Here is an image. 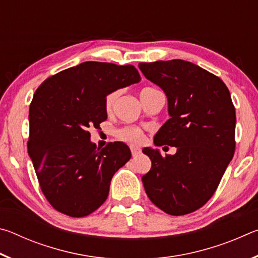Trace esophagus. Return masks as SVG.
<instances>
[{"label":"esophagus","instance_id":"34e87169","mask_svg":"<svg viewBox=\"0 0 258 258\" xmlns=\"http://www.w3.org/2000/svg\"><path fill=\"white\" fill-rule=\"evenodd\" d=\"M131 152H132L133 157H137L141 154V149H139L137 147H131Z\"/></svg>","mask_w":258,"mask_h":258}]
</instances>
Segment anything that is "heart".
I'll return each instance as SVG.
<instances>
[{"mask_svg": "<svg viewBox=\"0 0 258 258\" xmlns=\"http://www.w3.org/2000/svg\"><path fill=\"white\" fill-rule=\"evenodd\" d=\"M157 92H160V91L155 89V87H143V89L140 91L141 101H146L148 98H150L152 94H155ZM118 91H113V92L109 93L106 99H104V108H106L107 111L111 110L116 99L118 98ZM115 137L117 139H119L120 141L130 143V145H140V143L145 141V133H143V131L139 127H134V126H124V127L118 128L115 132Z\"/></svg>", "mask_w": 258, "mask_h": 258, "instance_id": "b5f03b06", "label": "heart"}]
</instances>
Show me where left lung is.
Wrapping results in <instances>:
<instances>
[{"mask_svg":"<svg viewBox=\"0 0 258 258\" xmlns=\"http://www.w3.org/2000/svg\"><path fill=\"white\" fill-rule=\"evenodd\" d=\"M140 71L160 86L171 116L154 139L176 154L145 148L151 168L142 176L151 203L180 216L203 207L216 191L235 150V110L224 82L189 61L140 62Z\"/></svg>","mask_w":258,"mask_h":258,"instance_id":"left-lung-1","label":"left lung"}]
</instances>
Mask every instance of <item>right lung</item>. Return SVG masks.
Segmentation results:
<instances>
[{
	"instance_id": "obj_1",
	"label": "right lung",
	"mask_w": 258,
	"mask_h": 258,
	"mask_svg": "<svg viewBox=\"0 0 258 258\" xmlns=\"http://www.w3.org/2000/svg\"><path fill=\"white\" fill-rule=\"evenodd\" d=\"M140 80L132 64L86 61L38 86L29 107L27 148L43 195L55 211L84 217L106 202L113 174L131 151L123 142L97 149L87 130L107 119V94Z\"/></svg>"
}]
</instances>
